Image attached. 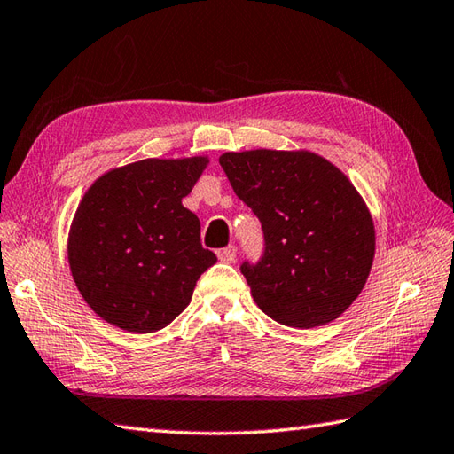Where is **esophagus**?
<instances>
[{"label":"esophagus","mask_w":454,"mask_h":454,"mask_svg":"<svg viewBox=\"0 0 454 454\" xmlns=\"http://www.w3.org/2000/svg\"><path fill=\"white\" fill-rule=\"evenodd\" d=\"M236 246H228V247H224V249H220L218 252V259L220 262H224V263H234V259H236Z\"/></svg>","instance_id":"34e87169"}]
</instances>
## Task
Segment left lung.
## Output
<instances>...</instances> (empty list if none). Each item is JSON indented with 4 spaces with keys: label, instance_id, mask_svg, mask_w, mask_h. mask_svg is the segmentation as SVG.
<instances>
[{
    "label": "left lung",
    "instance_id": "8db88e82",
    "mask_svg": "<svg viewBox=\"0 0 454 454\" xmlns=\"http://www.w3.org/2000/svg\"><path fill=\"white\" fill-rule=\"evenodd\" d=\"M220 166L263 226V259L242 265L255 304L298 330L340 317L361 294L376 246L353 183L310 150L226 152Z\"/></svg>",
    "mask_w": 454,
    "mask_h": 454
}]
</instances>
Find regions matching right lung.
Segmentation results:
<instances>
[{"mask_svg": "<svg viewBox=\"0 0 454 454\" xmlns=\"http://www.w3.org/2000/svg\"><path fill=\"white\" fill-rule=\"evenodd\" d=\"M207 156L148 158L91 183L67 234V263L83 301L101 320L153 333L191 302L216 255L200 246V222L183 197Z\"/></svg>", "mask_w": 454, "mask_h": 454, "instance_id": "obj_1", "label": "right lung"}]
</instances>
